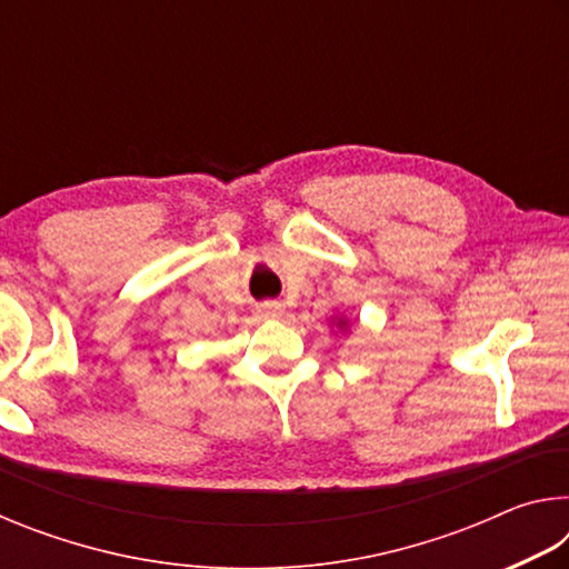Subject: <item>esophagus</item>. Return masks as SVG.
<instances>
[{
  "label": "esophagus",
  "instance_id": "esophagus-1",
  "mask_svg": "<svg viewBox=\"0 0 569 569\" xmlns=\"http://www.w3.org/2000/svg\"><path fill=\"white\" fill-rule=\"evenodd\" d=\"M258 313L266 316V319H276V316L281 313V306H278V303H261V306H258Z\"/></svg>",
  "mask_w": 569,
  "mask_h": 569
}]
</instances>
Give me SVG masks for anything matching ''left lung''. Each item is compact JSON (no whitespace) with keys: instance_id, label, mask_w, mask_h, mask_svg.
I'll return each mask as SVG.
<instances>
[{"instance_id":"8db88e82","label":"left lung","mask_w":569,"mask_h":569,"mask_svg":"<svg viewBox=\"0 0 569 569\" xmlns=\"http://www.w3.org/2000/svg\"><path fill=\"white\" fill-rule=\"evenodd\" d=\"M339 326H341V329H343V326H346V321H343V319H341V321H339Z\"/></svg>"}]
</instances>
